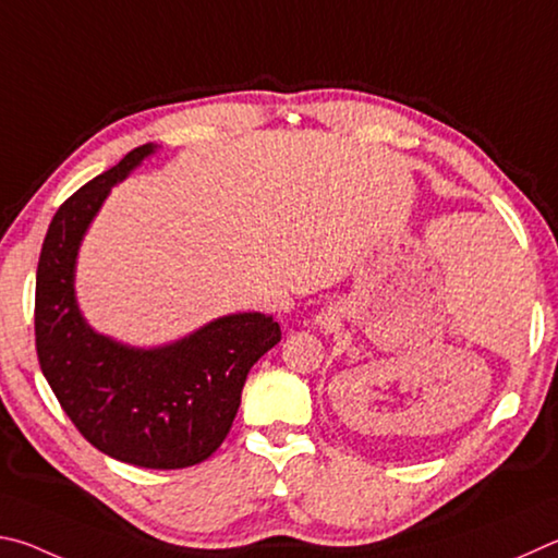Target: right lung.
I'll list each match as a JSON object with an SVG mask.
<instances>
[{
  "instance_id": "add662e5",
  "label": "right lung",
  "mask_w": 558,
  "mask_h": 558,
  "mask_svg": "<svg viewBox=\"0 0 558 558\" xmlns=\"http://www.w3.org/2000/svg\"><path fill=\"white\" fill-rule=\"evenodd\" d=\"M154 151L136 146L58 208L38 257L34 328L38 365L77 432L117 461L175 471L218 451L247 373L281 328L252 311L169 345L132 348L87 326L75 299L77 250L112 185Z\"/></svg>"
}]
</instances>
